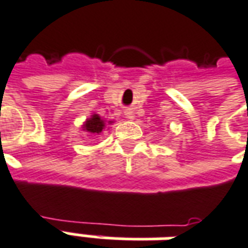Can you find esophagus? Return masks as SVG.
<instances>
[{
	"label": "esophagus",
	"instance_id": "34e87169",
	"mask_svg": "<svg viewBox=\"0 0 248 248\" xmlns=\"http://www.w3.org/2000/svg\"><path fill=\"white\" fill-rule=\"evenodd\" d=\"M124 117L127 119H133L134 118V114H133L131 110H126V111H124Z\"/></svg>",
	"mask_w": 248,
	"mask_h": 248
}]
</instances>
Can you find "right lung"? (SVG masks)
<instances>
[{"instance_id":"right-lung-1","label":"right lung","mask_w":248,"mask_h":248,"mask_svg":"<svg viewBox=\"0 0 248 248\" xmlns=\"http://www.w3.org/2000/svg\"><path fill=\"white\" fill-rule=\"evenodd\" d=\"M113 121H105L101 118V115L97 113H93L89 118L82 124V131H86L89 134H101L103 130L106 129V124H111Z\"/></svg>"}]
</instances>
